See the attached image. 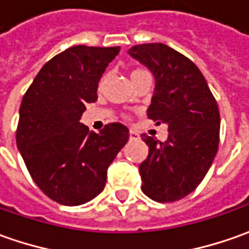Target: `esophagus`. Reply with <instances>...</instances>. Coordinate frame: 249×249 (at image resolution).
<instances>
[{
    "label": "esophagus",
    "instance_id": "1",
    "mask_svg": "<svg viewBox=\"0 0 249 249\" xmlns=\"http://www.w3.org/2000/svg\"><path fill=\"white\" fill-rule=\"evenodd\" d=\"M129 138L131 139H139L141 136H139V133L136 132V131H129Z\"/></svg>",
    "mask_w": 249,
    "mask_h": 249
}]
</instances>
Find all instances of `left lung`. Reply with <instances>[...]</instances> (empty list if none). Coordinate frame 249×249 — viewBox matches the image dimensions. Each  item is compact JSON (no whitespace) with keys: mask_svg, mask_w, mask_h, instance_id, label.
<instances>
[{"mask_svg":"<svg viewBox=\"0 0 249 249\" xmlns=\"http://www.w3.org/2000/svg\"><path fill=\"white\" fill-rule=\"evenodd\" d=\"M129 56L153 74L147 117L168 126V139L143 135L149 156L139 167L142 192L159 202L176 201L201 183L219 146L220 116L204 75L190 59L165 44H142Z\"/></svg>","mask_w":249,"mask_h":249,"instance_id":"1","label":"left lung"}]
</instances>
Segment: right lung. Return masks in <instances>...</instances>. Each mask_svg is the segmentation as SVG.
I'll use <instances>...</instances> for the list:
<instances>
[{
    "label": "right lung",
    "mask_w": 249,
    "mask_h": 249,
    "mask_svg": "<svg viewBox=\"0 0 249 249\" xmlns=\"http://www.w3.org/2000/svg\"><path fill=\"white\" fill-rule=\"evenodd\" d=\"M120 47L75 45L42 66L24 93L16 144L33 180L53 201L81 205L105 189L107 168L128 142L120 123L99 133L80 123Z\"/></svg>",
    "instance_id": "obj_1"
}]
</instances>
